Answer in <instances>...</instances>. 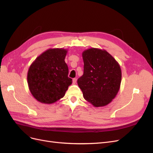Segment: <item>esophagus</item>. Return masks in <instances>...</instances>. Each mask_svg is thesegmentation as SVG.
<instances>
[{
    "label": "esophagus",
    "mask_w": 153,
    "mask_h": 153,
    "mask_svg": "<svg viewBox=\"0 0 153 153\" xmlns=\"http://www.w3.org/2000/svg\"><path fill=\"white\" fill-rule=\"evenodd\" d=\"M76 80H77V79H76V78H73V83L74 84H75V83L76 82Z\"/></svg>",
    "instance_id": "34e87169"
}]
</instances>
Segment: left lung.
Masks as SVG:
<instances>
[{"instance_id": "obj_1", "label": "left lung", "mask_w": 153, "mask_h": 153, "mask_svg": "<svg viewBox=\"0 0 153 153\" xmlns=\"http://www.w3.org/2000/svg\"><path fill=\"white\" fill-rule=\"evenodd\" d=\"M84 74L77 80L85 100L96 107L110 103L121 82L119 63L105 50L92 48L82 53Z\"/></svg>"}]
</instances>
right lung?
Listing matches in <instances>:
<instances>
[{
	"label": "right lung",
	"instance_id": "right-lung-1",
	"mask_svg": "<svg viewBox=\"0 0 153 153\" xmlns=\"http://www.w3.org/2000/svg\"><path fill=\"white\" fill-rule=\"evenodd\" d=\"M68 50L50 48L41 53L30 65L27 82L31 94L39 102L51 104L63 98L72 79L64 61Z\"/></svg>",
	"mask_w": 153,
	"mask_h": 153
}]
</instances>
